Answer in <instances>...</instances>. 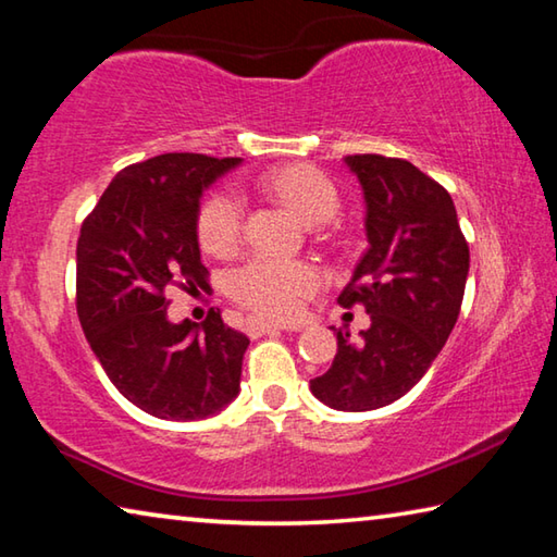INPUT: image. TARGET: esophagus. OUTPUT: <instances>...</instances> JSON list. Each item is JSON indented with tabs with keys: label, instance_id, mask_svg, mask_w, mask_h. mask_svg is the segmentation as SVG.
Listing matches in <instances>:
<instances>
[{
	"label": "esophagus",
	"instance_id": "esophagus-1",
	"mask_svg": "<svg viewBox=\"0 0 557 557\" xmlns=\"http://www.w3.org/2000/svg\"><path fill=\"white\" fill-rule=\"evenodd\" d=\"M248 334L252 336V338H258V336H265V334H275V332H280V326L277 324H270V322H260V319H248Z\"/></svg>",
	"mask_w": 557,
	"mask_h": 557
}]
</instances>
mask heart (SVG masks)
Wrapping results in <instances>:
<instances>
[{"label": "heart", "mask_w": 557, "mask_h": 557, "mask_svg": "<svg viewBox=\"0 0 557 557\" xmlns=\"http://www.w3.org/2000/svg\"><path fill=\"white\" fill-rule=\"evenodd\" d=\"M262 191L277 196L307 225L332 221L338 211V191L314 166H282L260 176ZM245 201L235 188L209 194L196 215V233L206 252L231 256L243 238ZM322 272L312 262L252 258L228 277V295L260 319L289 322L301 314L307 299L322 287Z\"/></svg>", "instance_id": "obj_1"}]
</instances>
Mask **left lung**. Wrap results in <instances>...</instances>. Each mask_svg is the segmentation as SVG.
Here are the masks:
<instances>
[{"mask_svg":"<svg viewBox=\"0 0 557 557\" xmlns=\"http://www.w3.org/2000/svg\"><path fill=\"white\" fill-rule=\"evenodd\" d=\"M366 201L369 250L338 295L363 305L361 342L334 329L332 369L309 381L334 410L363 412L403 398L435 361L457 324L469 275V245L445 186L405 159L348 154Z\"/></svg>","mask_w":557,"mask_h":557,"instance_id":"8db88e82","label":"left lung"}]
</instances>
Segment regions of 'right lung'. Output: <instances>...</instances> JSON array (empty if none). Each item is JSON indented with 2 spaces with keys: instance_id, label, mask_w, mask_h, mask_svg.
<instances>
[{
  "instance_id": "obj_1",
  "label": "right lung",
  "mask_w": 557,
  "mask_h": 557,
  "mask_svg": "<svg viewBox=\"0 0 557 557\" xmlns=\"http://www.w3.org/2000/svg\"><path fill=\"white\" fill-rule=\"evenodd\" d=\"M238 157L172 152L132 164L112 178L81 225L75 309L112 385L162 420H201L240 391L250 338L211 309L203 324L169 322L166 289L206 285L201 194Z\"/></svg>"
}]
</instances>
